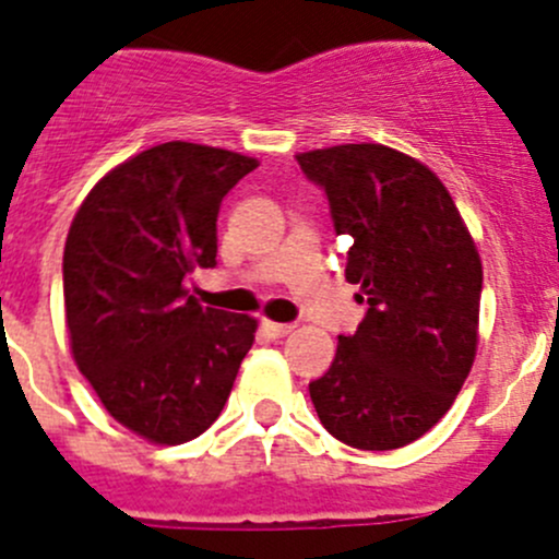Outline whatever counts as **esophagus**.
<instances>
[{"label":"esophagus","instance_id":"esophagus-1","mask_svg":"<svg viewBox=\"0 0 559 559\" xmlns=\"http://www.w3.org/2000/svg\"><path fill=\"white\" fill-rule=\"evenodd\" d=\"M262 330L267 338H284V335H289L292 330H295V324H281V322H270V319H264Z\"/></svg>","mask_w":559,"mask_h":559}]
</instances>
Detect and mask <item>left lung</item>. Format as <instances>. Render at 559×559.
I'll list each match as a JSON object with an SVG mask.
<instances>
[{
	"instance_id": "left-lung-1",
	"label": "left lung",
	"mask_w": 559,
	"mask_h": 559,
	"mask_svg": "<svg viewBox=\"0 0 559 559\" xmlns=\"http://www.w3.org/2000/svg\"><path fill=\"white\" fill-rule=\"evenodd\" d=\"M346 235V281L368 311L338 335L335 360L308 384L324 429L360 451H393L451 409L478 352L484 264L440 177L384 144L297 153Z\"/></svg>"
}]
</instances>
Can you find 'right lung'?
I'll return each instance as SVG.
<instances>
[{
    "label": "right lung",
    "instance_id": "obj_1",
    "mask_svg": "<svg viewBox=\"0 0 559 559\" xmlns=\"http://www.w3.org/2000/svg\"><path fill=\"white\" fill-rule=\"evenodd\" d=\"M257 158L166 142L114 166L64 242L70 355L108 415L155 445L215 424L259 322L202 308L186 275L215 267L218 210Z\"/></svg>",
    "mask_w": 559,
    "mask_h": 559
}]
</instances>
